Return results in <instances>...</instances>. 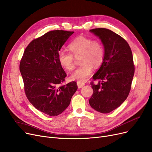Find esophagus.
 I'll return each instance as SVG.
<instances>
[{
    "label": "esophagus",
    "instance_id": "obj_1",
    "mask_svg": "<svg viewBox=\"0 0 152 152\" xmlns=\"http://www.w3.org/2000/svg\"><path fill=\"white\" fill-rule=\"evenodd\" d=\"M77 86H78V88H82L83 86H85V83H84V82H81L77 81Z\"/></svg>",
    "mask_w": 152,
    "mask_h": 152
}]
</instances>
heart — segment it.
<instances>
[{
    "label": "heart",
    "instance_id": "b5f03b06",
    "mask_svg": "<svg viewBox=\"0 0 152 152\" xmlns=\"http://www.w3.org/2000/svg\"><path fill=\"white\" fill-rule=\"evenodd\" d=\"M70 52L60 50L58 53L60 65L66 70L70 71L75 66V58L79 56L81 65L72 73L70 78L72 80L85 82L90 77L94 66L98 68L104 61L105 47L99 40L79 36L69 45Z\"/></svg>",
    "mask_w": 152,
    "mask_h": 152
}]
</instances>
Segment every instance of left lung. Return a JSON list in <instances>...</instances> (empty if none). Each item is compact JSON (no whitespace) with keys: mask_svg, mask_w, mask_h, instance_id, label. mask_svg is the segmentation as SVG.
Wrapping results in <instances>:
<instances>
[{"mask_svg":"<svg viewBox=\"0 0 152 152\" xmlns=\"http://www.w3.org/2000/svg\"><path fill=\"white\" fill-rule=\"evenodd\" d=\"M99 36L105 47V56L90 82L94 92L89 100L97 112L108 113L122 104L131 89L135 65L131 48L121 36L105 28L90 30Z\"/></svg>","mask_w":152,"mask_h":152,"instance_id":"left-lung-1","label":"left lung"}]
</instances>
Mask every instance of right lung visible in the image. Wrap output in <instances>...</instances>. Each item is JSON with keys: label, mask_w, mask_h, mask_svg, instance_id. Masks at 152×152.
<instances>
[{"label": "right lung", "mask_w": 152, "mask_h": 152, "mask_svg": "<svg viewBox=\"0 0 152 152\" xmlns=\"http://www.w3.org/2000/svg\"><path fill=\"white\" fill-rule=\"evenodd\" d=\"M74 33L52 30L34 39L20 62L27 98L38 110L51 117L68 107L78 88L75 82L63 85L66 74L58 61L60 48Z\"/></svg>", "instance_id": "right-lung-1"}]
</instances>
